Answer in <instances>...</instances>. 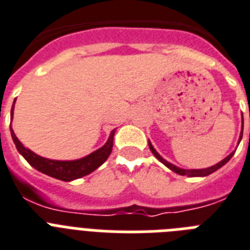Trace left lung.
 <instances>
[{
    "mask_svg": "<svg viewBox=\"0 0 250 250\" xmlns=\"http://www.w3.org/2000/svg\"><path fill=\"white\" fill-rule=\"evenodd\" d=\"M241 137H243V131H241V135H240V139H239V141L241 140ZM149 147H150V150H151V153L154 154V157L157 158L159 162H162V163H163L166 167H168L169 169H171V171L176 172L177 174H181V176H188V177H204V176H208V174L213 173V172H216L217 169H220L222 166H225V164H226L227 162H229V160L232 158V155L235 154V151H232V153H231L230 155H227L224 160H221L220 163H217L216 166H212V167H209V168H204V169H182V168L176 167V166H173V164L169 163V162H167V160L163 159V158L160 157L159 154H158L157 150L154 149L153 145L150 144V141H149Z\"/></svg>",
    "mask_w": 250,
    "mask_h": 250,
    "instance_id": "8db88e82",
    "label": "left lung"
}]
</instances>
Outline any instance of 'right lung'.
<instances>
[{
    "label": "right lung",
    "mask_w": 250,
    "mask_h": 250,
    "mask_svg": "<svg viewBox=\"0 0 250 250\" xmlns=\"http://www.w3.org/2000/svg\"><path fill=\"white\" fill-rule=\"evenodd\" d=\"M14 104H15V101H14ZM14 104L13 107H11V119H13ZM10 131H11V137H13V141L18 151L23 155L24 159L32 167L36 168L37 171L42 172V173L47 174L50 177L58 178V180H62V181H73V180H77V178L90 174L91 172L100 167L101 164L107 159V157L110 155L111 149H113V139H114L115 133V129L111 131L106 144L100 149H97L96 151L91 153L90 155H87V157L77 160H51L47 159V158L40 157L37 154H34L32 150L26 149L25 146L18 140L13 128H11V125H10Z\"/></svg>",
    "instance_id": "right-lung-1"
}]
</instances>
